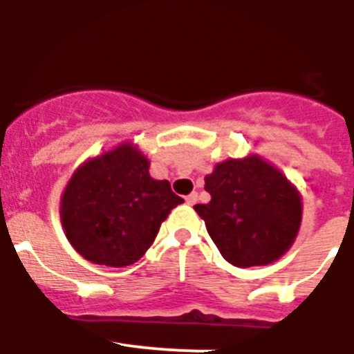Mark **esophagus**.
<instances>
[{"instance_id": "esophagus-1", "label": "esophagus", "mask_w": 354, "mask_h": 354, "mask_svg": "<svg viewBox=\"0 0 354 354\" xmlns=\"http://www.w3.org/2000/svg\"><path fill=\"white\" fill-rule=\"evenodd\" d=\"M185 201H187V205H196L197 203V194L196 192H192V194H189V196L185 197Z\"/></svg>"}]
</instances>
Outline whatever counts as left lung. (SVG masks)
Instances as JSON below:
<instances>
[{
  "mask_svg": "<svg viewBox=\"0 0 354 354\" xmlns=\"http://www.w3.org/2000/svg\"><path fill=\"white\" fill-rule=\"evenodd\" d=\"M212 201L194 209L222 257L238 268L264 266L291 248L301 224V197L257 155L229 158L205 178Z\"/></svg>",
  "mask_w": 354,
  "mask_h": 354,
  "instance_id": "left-lung-1",
  "label": "left lung"
}]
</instances>
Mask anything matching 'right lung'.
<instances>
[{
    "label": "right lung",
    "mask_w": 354,
    "mask_h": 354,
    "mask_svg": "<svg viewBox=\"0 0 354 354\" xmlns=\"http://www.w3.org/2000/svg\"><path fill=\"white\" fill-rule=\"evenodd\" d=\"M181 203L169 181L149 176L148 158L123 142L75 169L59 216L70 245L84 259L123 268L145 256Z\"/></svg>",
    "instance_id": "add662e5"
}]
</instances>
